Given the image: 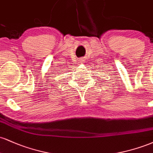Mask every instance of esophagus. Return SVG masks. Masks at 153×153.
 I'll return each instance as SVG.
<instances>
[{
    "instance_id": "obj_1",
    "label": "esophagus",
    "mask_w": 153,
    "mask_h": 153,
    "mask_svg": "<svg viewBox=\"0 0 153 153\" xmlns=\"http://www.w3.org/2000/svg\"><path fill=\"white\" fill-rule=\"evenodd\" d=\"M83 59H79V62H80V64H82V62H83Z\"/></svg>"
}]
</instances>
